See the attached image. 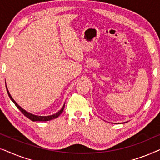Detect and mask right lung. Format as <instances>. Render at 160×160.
I'll list each match as a JSON object with an SVG mask.
<instances>
[{
	"instance_id": "obj_1",
	"label": "right lung",
	"mask_w": 160,
	"mask_h": 160,
	"mask_svg": "<svg viewBox=\"0 0 160 160\" xmlns=\"http://www.w3.org/2000/svg\"><path fill=\"white\" fill-rule=\"evenodd\" d=\"M6 90H7V92H8V96H9L10 99L12 100V102H14V103L15 104V106H16L17 108H18L19 110H20V111L22 113H23L24 115L26 117H28V119H30V120H32V121L33 122H36V121H39V122H46V121H49V120H52V119H56V118H58L59 116H60L61 113H62V112L63 111V110H64V108H65V104L63 105L62 108H61L60 111H59L58 113H54V114L53 115H50V116H37V115H34V114H32V113H30L29 112H28V111H26L25 110H24V109L22 108V107H20L19 106L18 104L16 102H15V100L13 99L12 96H11L9 92H8V88L7 87H6Z\"/></svg>"
}]
</instances>
